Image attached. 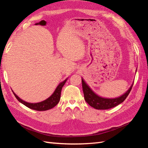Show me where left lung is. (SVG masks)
<instances>
[{"label":"left lung","instance_id":"8db88e82","mask_svg":"<svg viewBox=\"0 0 148 148\" xmlns=\"http://www.w3.org/2000/svg\"><path fill=\"white\" fill-rule=\"evenodd\" d=\"M82 82L85 101L90 106L94 107L95 109L99 110L111 109L121 104L127 97L133 87L132 84L127 92L119 97L115 98V99H106V98L101 97L96 95L88 86V84L85 83L83 78L82 79Z\"/></svg>","mask_w":148,"mask_h":148}]
</instances>
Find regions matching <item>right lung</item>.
<instances>
[{"label": "right lung", "mask_w": 148, "mask_h": 148, "mask_svg": "<svg viewBox=\"0 0 148 148\" xmlns=\"http://www.w3.org/2000/svg\"><path fill=\"white\" fill-rule=\"evenodd\" d=\"M66 81V79H65V81L60 83L59 84V86L57 87L54 92H53L52 95V96L49 97L48 99L42 102L34 103V104H33V103H28L23 101L22 99H21L20 98L18 97L14 92H13L14 94V95L17 99V100L19 102H20L21 103H22L23 104H24L25 106L28 107V108L35 110H38V111L47 110L53 108V107H55L58 103H59L60 99L62 88L64 86V85L65 84Z\"/></svg>", "instance_id": "add662e5"}]
</instances>
